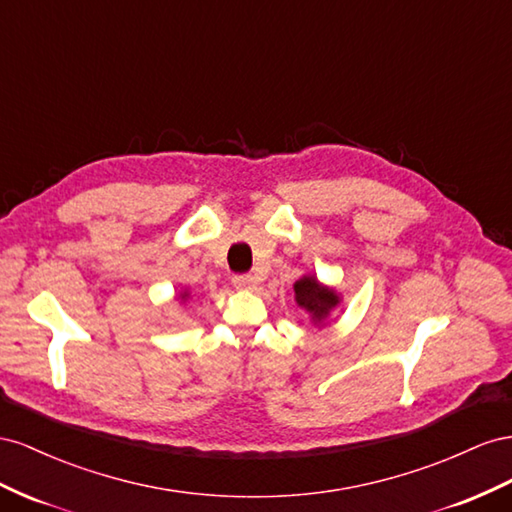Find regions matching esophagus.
Here are the masks:
<instances>
[{"label": "esophagus", "instance_id": "esophagus-1", "mask_svg": "<svg viewBox=\"0 0 512 512\" xmlns=\"http://www.w3.org/2000/svg\"><path fill=\"white\" fill-rule=\"evenodd\" d=\"M259 285L257 276L253 274H240V276H233V287L242 289V291H255Z\"/></svg>", "mask_w": 512, "mask_h": 512}]
</instances>
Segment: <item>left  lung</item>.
Returning a JSON list of instances; mask_svg holds the SVG:
<instances>
[{
    "instance_id": "left-lung-1",
    "label": "left lung",
    "mask_w": 512,
    "mask_h": 512,
    "mask_svg": "<svg viewBox=\"0 0 512 512\" xmlns=\"http://www.w3.org/2000/svg\"><path fill=\"white\" fill-rule=\"evenodd\" d=\"M294 300L309 315L315 328H326L332 311L341 304V294L334 287L321 283L315 274H302L294 283Z\"/></svg>"
}]
</instances>
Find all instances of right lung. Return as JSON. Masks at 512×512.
I'll return each mask as SVG.
<instances>
[{
	"instance_id": "add662e5",
	"label": "right lung",
	"mask_w": 512,
	"mask_h": 512,
	"mask_svg": "<svg viewBox=\"0 0 512 512\" xmlns=\"http://www.w3.org/2000/svg\"><path fill=\"white\" fill-rule=\"evenodd\" d=\"M175 300H182V302L191 300V289H188V287H182V289L178 291V296H175Z\"/></svg>"
}]
</instances>
